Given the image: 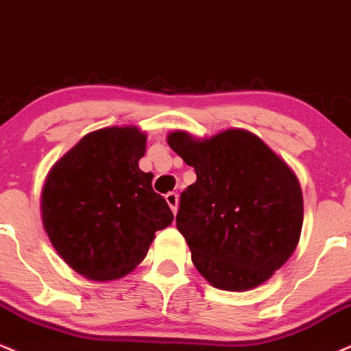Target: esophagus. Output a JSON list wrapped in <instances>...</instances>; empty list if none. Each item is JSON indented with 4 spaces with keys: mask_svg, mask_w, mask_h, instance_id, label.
<instances>
[{
    "mask_svg": "<svg viewBox=\"0 0 351 351\" xmlns=\"http://www.w3.org/2000/svg\"><path fill=\"white\" fill-rule=\"evenodd\" d=\"M166 202H167V205L169 207H171V210L172 212H177V207H179V195H177L176 192H169L167 195H166Z\"/></svg>",
    "mask_w": 351,
    "mask_h": 351,
    "instance_id": "34e87169",
    "label": "esophagus"
}]
</instances>
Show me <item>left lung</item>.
I'll return each mask as SVG.
<instances>
[{
	"mask_svg": "<svg viewBox=\"0 0 351 351\" xmlns=\"http://www.w3.org/2000/svg\"><path fill=\"white\" fill-rule=\"evenodd\" d=\"M167 144L197 174L176 217L193 266L217 289L261 286L298 248L304 221L298 177L241 128L210 138L176 130Z\"/></svg>",
	"mask_w": 351,
	"mask_h": 351,
	"instance_id": "obj_1",
	"label": "left lung"
}]
</instances>
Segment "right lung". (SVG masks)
Segmentation results:
<instances>
[{
    "label": "right lung",
    "instance_id": "1",
    "mask_svg": "<svg viewBox=\"0 0 351 351\" xmlns=\"http://www.w3.org/2000/svg\"><path fill=\"white\" fill-rule=\"evenodd\" d=\"M147 136L136 126L85 134L49 171L40 215L57 254L92 281H117L146 258L174 220L151 172L139 169Z\"/></svg>",
    "mask_w": 351,
    "mask_h": 351
}]
</instances>
